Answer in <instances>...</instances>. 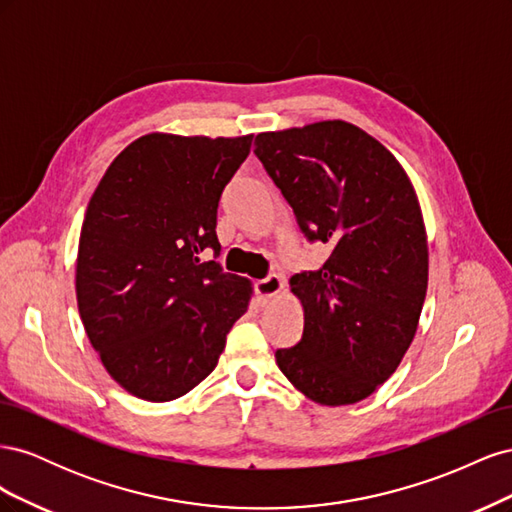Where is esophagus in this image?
<instances>
[{
  "instance_id": "obj_1",
  "label": "esophagus",
  "mask_w": 512,
  "mask_h": 512,
  "mask_svg": "<svg viewBox=\"0 0 512 512\" xmlns=\"http://www.w3.org/2000/svg\"><path fill=\"white\" fill-rule=\"evenodd\" d=\"M282 288H284L282 277H280V275H275V273L267 275L265 280H258V282L254 284V290H256V294H258V299H262V301H269V299H273L275 294L280 292Z\"/></svg>"
}]
</instances>
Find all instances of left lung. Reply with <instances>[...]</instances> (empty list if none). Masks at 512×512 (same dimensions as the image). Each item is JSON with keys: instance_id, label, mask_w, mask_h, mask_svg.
I'll return each instance as SVG.
<instances>
[{"instance_id": "obj_1", "label": "left lung", "mask_w": 512, "mask_h": 512, "mask_svg": "<svg viewBox=\"0 0 512 512\" xmlns=\"http://www.w3.org/2000/svg\"><path fill=\"white\" fill-rule=\"evenodd\" d=\"M254 145L305 239L331 250L318 271L290 277L305 327L275 352L277 367L316 404H356L391 378L421 318L427 239L414 188L389 149L339 119Z\"/></svg>"}]
</instances>
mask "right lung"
I'll return each instance as SVG.
<instances>
[{
    "label": "right lung",
    "instance_id": "add662e5",
    "mask_svg": "<svg viewBox=\"0 0 512 512\" xmlns=\"http://www.w3.org/2000/svg\"><path fill=\"white\" fill-rule=\"evenodd\" d=\"M252 138L141 136L89 200L76 260L79 314L108 374L136 397L192 391L247 312L250 280L205 258L220 256V196Z\"/></svg>",
    "mask_w": 512,
    "mask_h": 512
}]
</instances>
